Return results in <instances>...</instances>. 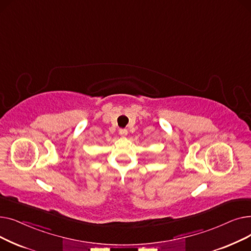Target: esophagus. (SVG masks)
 I'll list each match as a JSON object with an SVG mask.
<instances>
[{
	"label": "esophagus",
	"mask_w": 251,
	"mask_h": 251,
	"mask_svg": "<svg viewBox=\"0 0 251 251\" xmlns=\"http://www.w3.org/2000/svg\"><path fill=\"white\" fill-rule=\"evenodd\" d=\"M119 134L124 137V136H126L128 134V131L125 128H121V129H119Z\"/></svg>",
	"instance_id": "34e87169"
}]
</instances>
